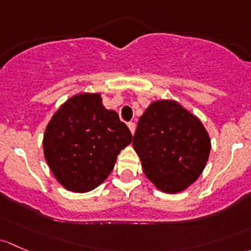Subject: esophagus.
Returning a JSON list of instances; mask_svg holds the SVG:
<instances>
[{
	"mask_svg": "<svg viewBox=\"0 0 251 251\" xmlns=\"http://www.w3.org/2000/svg\"><path fill=\"white\" fill-rule=\"evenodd\" d=\"M128 128H129V130H130V133L134 134V131H135V123H133V122L128 123Z\"/></svg>",
	"mask_w": 251,
	"mask_h": 251,
	"instance_id": "obj_1",
	"label": "esophagus"
}]
</instances>
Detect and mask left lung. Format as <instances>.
<instances>
[{
	"label": "left lung",
	"mask_w": 251,
	"mask_h": 251,
	"mask_svg": "<svg viewBox=\"0 0 251 251\" xmlns=\"http://www.w3.org/2000/svg\"><path fill=\"white\" fill-rule=\"evenodd\" d=\"M133 147L150 180L164 193H179L200 177L211 141L200 118L175 100H156L139 118Z\"/></svg>",
	"instance_id": "8db88e82"
}]
</instances>
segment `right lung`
Instances as JSON below:
<instances>
[{
	"label": "right lung",
	"instance_id": "1",
	"mask_svg": "<svg viewBox=\"0 0 251 251\" xmlns=\"http://www.w3.org/2000/svg\"><path fill=\"white\" fill-rule=\"evenodd\" d=\"M131 140L118 113L102 105L100 93H79L51 116L43 134V154L56 181L83 193L107 179Z\"/></svg>",
	"mask_w": 251,
	"mask_h": 251
}]
</instances>
